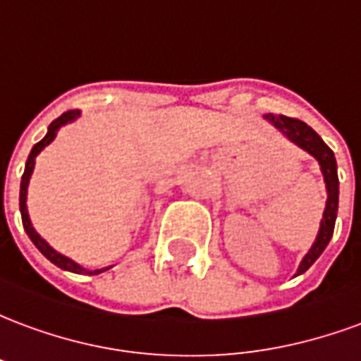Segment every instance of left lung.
Returning a JSON list of instances; mask_svg holds the SVG:
<instances>
[{"instance_id": "left-lung-1", "label": "left lung", "mask_w": 361, "mask_h": 361, "mask_svg": "<svg viewBox=\"0 0 361 361\" xmlns=\"http://www.w3.org/2000/svg\"><path fill=\"white\" fill-rule=\"evenodd\" d=\"M265 119L269 123L279 129L280 133L286 137L288 141L294 142L295 147H300L305 150L307 154L315 158L321 166V173L325 180L326 188V204L323 211V219H321V226H319L317 238L310 247V251L305 253V257L302 259V263L295 271L298 274H303L307 271L319 255L325 251V247L331 242L334 232V222H336V212H338V173H336V158L334 152L325 145V141L319 137L307 123H303L295 118H286V116H274V114H267Z\"/></svg>"}]
</instances>
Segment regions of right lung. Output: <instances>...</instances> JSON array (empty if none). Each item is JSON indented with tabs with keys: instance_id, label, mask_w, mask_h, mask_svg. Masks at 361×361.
I'll list each match as a JSON object with an SVG mask.
<instances>
[{
	"instance_id": "1",
	"label": "right lung",
	"mask_w": 361,
	"mask_h": 361,
	"mask_svg": "<svg viewBox=\"0 0 361 361\" xmlns=\"http://www.w3.org/2000/svg\"><path fill=\"white\" fill-rule=\"evenodd\" d=\"M77 118H81V111L79 110H69L66 111V114H61L58 119H54L50 123V127H48V133H46V137H44L42 141L36 142L35 147H32V150H30V154H28L27 158V166H25V173H23V180H20V195H19V207H20V216H23V226H25V232L28 234V238H30V242L35 243L36 247H38V251L42 253L44 257L48 259V261H51L54 265L59 267V269H63V271H69V272H75V274H100V272L108 271V269H111L110 267H104V269H94V271H90V269H85V267H81L79 263H75L73 259L66 257V255H61L59 251H56L54 247H51L50 243L44 240L42 235L38 234L35 230V226H32V222H30V216H28V211H27V193H28V183H30V176H32V172H35V164H36V157L42 152L48 145H50L56 137H58V131L61 129L63 126H67V123H71V121H75Z\"/></svg>"
}]
</instances>
